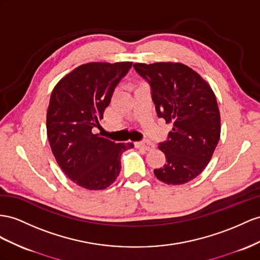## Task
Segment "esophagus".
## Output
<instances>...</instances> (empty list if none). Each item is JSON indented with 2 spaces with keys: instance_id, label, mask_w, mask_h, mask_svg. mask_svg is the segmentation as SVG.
<instances>
[{
  "instance_id": "obj_1",
  "label": "esophagus",
  "mask_w": 260,
  "mask_h": 260,
  "mask_svg": "<svg viewBox=\"0 0 260 260\" xmlns=\"http://www.w3.org/2000/svg\"><path fill=\"white\" fill-rule=\"evenodd\" d=\"M135 146L138 148H144L146 150H151L155 147L154 144H152L150 141H143V142H137L135 143Z\"/></svg>"
}]
</instances>
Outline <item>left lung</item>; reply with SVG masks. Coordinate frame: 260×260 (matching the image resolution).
I'll return each mask as SVG.
<instances>
[{"label":"left lung","instance_id":"obj_1","mask_svg":"<svg viewBox=\"0 0 260 260\" xmlns=\"http://www.w3.org/2000/svg\"><path fill=\"white\" fill-rule=\"evenodd\" d=\"M134 69L150 85L158 117L174 123L167 141L159 143L166 164L154 170L155 176L167 184L193 180L210 162L221 135L215 94L182 63H135Z\"/></svg>","mask_w":260,"mask_h":260}]
</instances>
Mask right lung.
Wrapping results in <instances>:
<instances>
[{
    "label": "right lung",
    "mask_w": 260,
    "mask_h": 260,
    "mask_svg": "<svg viewBox=\"0 0 260 260\" xmlns=\"http://www.w3.org/2000/svg\"><path fill=\"white\" fill-rule=\"evenodd\" d=\"M133 62H90L79 66L52 90L47 136L59 167L80 187L108 188L121 171V156L134 144L93 134L113 93Z\"/></svg>",
    "instance_id": "add662e5"
}]
</instances>
